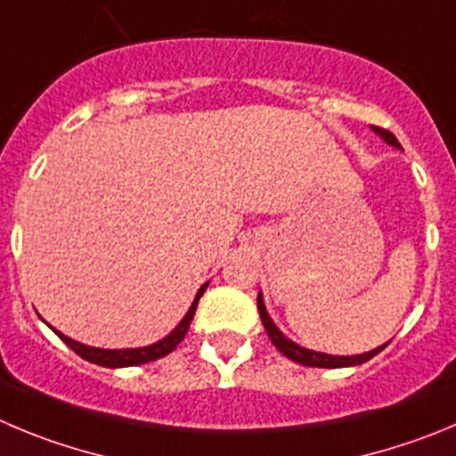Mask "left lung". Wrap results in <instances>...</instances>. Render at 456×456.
Masks as SVG:
<instances>
[{"label":"left lung","mask_w":456,"mask_h":456,"mask_svg":"<svg viewBox=\"0 0 456 456\" xmlns=\"http://www.w3.org/2000/svg\"><path fill=\"white\" fill-rule=\"evenodd\" d=\"M373 130H376L378 134H380V137L385 139L387 143H389V146L401 148L398 139H395L389 130H385V127H376V126H373ZM258 314H261V322H263V326H265L267 335H270L272 344H274V346L279 348L283 355L290 357L292 362H299V364H304V367H319V369L355 367V364H364L367 360H371L373 355H378V353H380L382 348L389 344V342H387V344H382V346L373 348V351L360 353V355H329V353H317V351H310V348L299 346V344H295L292 339H288L286 335L281 333V330L274 326V322L270 319V314H267L265 304H263L261 295H258Z\"/></svg>","instance_id":"left-lung-1"}]
</instances>
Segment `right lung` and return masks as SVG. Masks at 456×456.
Returning <instances> with one entry per match:
<instances>
[{"instance_id": "obj_1", "label": "right lung", "mask_w": 456, "mask_h": 456, "mask_svg": "<svg viewBox=\"0 0 456 456\" xmlns=\"http://www.w3.org/2000/svg\"><path fill=\"white\" fill-rule=\"evenodd\" d=\"M208 283H204L202 288L198 290V295H195L193 304H191L189 313L184 314V319H182L180 324L175 326V330L170 335H166L164 339H159L157 344H151V346H142V348H96V346H87V344H80L76 342V339L67 338V335L58 333L55 330V335L62 339V342L67 344V346L71 348L74 353H78L83 360H87V362H94L99 364V367H110V369H118V367H134V364H146V362H152V360H159V357L168 355L173 348L177 346V344L184 339L186 330H189L191 322H193V314H195V308H198V301L200 297L204 295V290H207Z\"/></svg>"}]
</instances>
